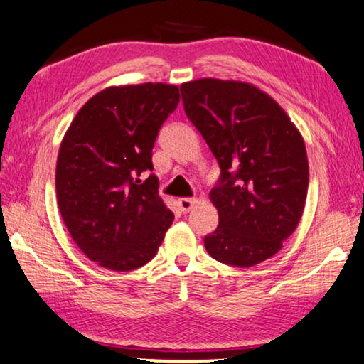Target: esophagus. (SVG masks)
<instances>
[{
  "mask_svg": "<svg viewBox=\"0 0 364 364\" xmlns=\"http://www.w3.org/2000/svg\"><path fill=\"white\" fill-rule=\"evenodd\" d=\"M196 204V199H189V197H183V199L178 200V205H180V210L183 213H188L191 208L194 207Z\"/></svg>",
  "mask_w": 364,
  "mask_h": 364,
  "instance_id": "34e87169",
  "label": "esophagus"
}]
</instances>
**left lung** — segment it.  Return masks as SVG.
Returning <instances> with one entry per match:
<instances>
[{
	"label": "left lung",
	"mask_w": 364,
	"mask_h": 364,
	"mask_svg": "<svg viewBox=\"0 0 364 364\" xmlns=\"http://www.w3.org/2000/svg\"><path fill=\"white\" fill-rule=\"evenodd\" d=\"M180 88L184 112L221 170L210 191L220 223L204 237L207 252L241 268L268 260L304 213V138L279 104L254 85L200 78Z\"/></svg>",
	"instance_id": "left-lung-1"
}]
</instances>
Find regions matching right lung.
Returning <instances> with one entry per match:
<instances>
[{
    "label": "right lung",
    "instance_id": "obj_1",
    "mask_svg": "<svg viewBox=\"0 0 364 364\" xmlns=\"http://www.w3.org/2000/svg\"><path fill=\"white\" fill-rule=\"evenodd\" d=\"M180 102L175 85L110 86L78 110L60 143L58 205L80 250L107 269L151 262L173 221L159 196L152 147Z\"/></svg>",
    "mask_w": 364,
    "mask_h": 364
}]
</instances>
